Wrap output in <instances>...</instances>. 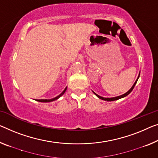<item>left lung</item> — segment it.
Instances as JSON below:
<instances>
[{
  "label": "left lung",
  "mask_w": 158,
  "mask_h": 158,
  "mask_svg": "<svg viewBox=\"0 0 158 158\" xmlns=\"http://www.w3.org/2000/svg\"><path fill=\"white\" fill-rule=\"evenodd\" d=\"M139 77H140V74H139V76H138V77L137 80H136L135 83H134V84H133V86L131 87V89H130V90H129L128 91H127V92H126V94H123V95H121V96H117V97H114V98H104V97H102V96H98V94H96V93H94V94H95V95H96V96H97L98 98H101V99H102V100L107 101V102H112V101H116V100H118V99H119V98H123V97H125V96H128V94H130L132 91H133V89H134V87H135V86L136 83H137V81H138V78H139Z\"/></svg>",
  "instance_id": "8db88e82"
}]
</instances>
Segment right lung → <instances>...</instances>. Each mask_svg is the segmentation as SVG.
<instances>
[{"instance_id":"obj_1","label":"right lung","mask_w":158,"mask_h":158,"mask_svg":"<svg viewBox=\"0 0 158 158\" xmlns=\"http://www.w3.org/2000/svg\"><path fill=\"white\" fill-rule=\"evenodd\" d=\"M67 87H66V88L64 89V90L60 94V95L57 96H56V97H55V98H52V99H37V100H36V101H37V102H53V101H55V100L57 99V98H60V96H62L63 95V94H64L66 90H67Z\"/></svg>"}]
</instances>
